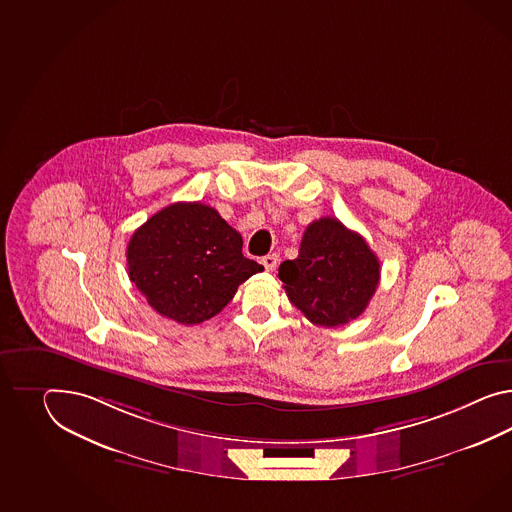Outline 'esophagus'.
<instances>
[{"label":"esophagus","mask_w":512,"mask_h":512,"mask_svg":"<svg viewBox=\"0 0 512 512\" xmlns=\"http://www.w3.org/2000/svg\"><path fill=\"white\" fill-rule=\"evenodd\" d=\"M277 261H279V257L272 253V255H266V257H262L261 264L264 266V270H268V272H274L275 266H277Z\"/></svg>","instance_id":"1"}]
</instances>
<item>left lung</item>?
<instances>
[{
  "mask_svg": "<svg viewBox=\"0 0 512 512\" xmlns=\"http://www.w3.org/2000/svg\"><path fill=\"white\" fill-rule=\"evenodd\" d=\"M381 264L366 240L337 218L314 220L300 255L281 262L285 292L312 324L338 327L361 316L375 294Z\"/></svg>",
  "mask_w": 512,
  "mask_h": 512,
  "instance_id": "obj_1",
  "label": "left lung"
}]
</instances>
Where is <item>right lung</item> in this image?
<instances>
[{"instance_id": "1", "label": "right lung", "mask_w": 512, "mask_h": 512, "mask_svg": "<svg viewBox=\"0 0 512 512\" xmlns=\"http://www.w3.org/2000/svg\"><path fill=\"white\" fill-rule=\"evenodd\" d=\"M129 279L155 311L177 324H201L262 272L242 255V237L216 209L177 201L155 212L127 244Z\"/></svg>"}]
</instances>
